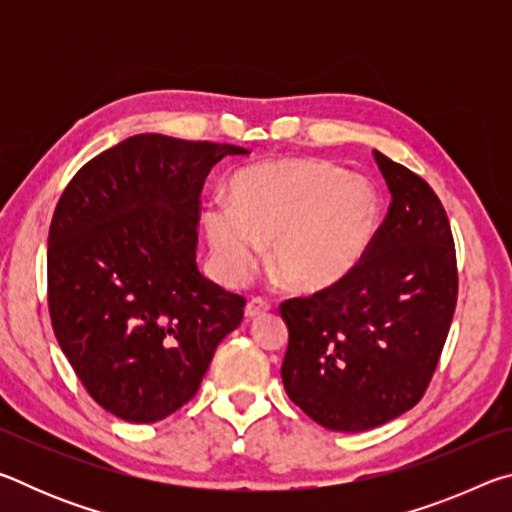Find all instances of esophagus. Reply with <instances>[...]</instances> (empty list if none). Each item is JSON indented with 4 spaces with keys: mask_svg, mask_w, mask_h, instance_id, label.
<instances>
[{
    "mask_svg": "<svg viewBox=\"0 0 512 512\" xmlns=\"http://www.w3.org/2000/svg\"><path fill=\"white\" fill-rule=\"evenodd\" d=\"M271 309V302H266L264 298H250L248 302H246V309H244V314H246V318H259L262 314H266V311Z\"/></svg>",
    "mask_w": 512,
    "mask_h": 512,
    "instance_id": "obj_1",
    "label": "esophagus"
}]
</instances>
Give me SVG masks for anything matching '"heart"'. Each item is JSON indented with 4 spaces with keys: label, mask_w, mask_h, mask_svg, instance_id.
I'll return each instance as SVG.
<instances>
[{
    "label": "heart",
    "mask_w": 512,
    "mask_h": 512,
    "mask_svg": "<svg viewBox=\"0 0 512 512\" xmlns=\"http://www.w3.org/2000/svg\"><path fill=\"white\" fill-rule=\"evenodd\" d=\"M381 198L368 178L325 160L253 164L228 183V205L203 207L214 266L225 282H244L262 246L284 287L318 293L343 282L368 253Z\"/></svg>",
    "instance_id": "obj_1"
}]
</instances>
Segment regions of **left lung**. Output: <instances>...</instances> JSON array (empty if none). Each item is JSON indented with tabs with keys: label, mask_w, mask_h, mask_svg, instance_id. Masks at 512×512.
Segmentation results:
<instances>
[{
	"label": "left lung",
	"mask_w": 512,
	"mask_h": 512,
	"mask_svg": "<svg viewBox=\"0 0 512 512\" xmlns=\"http://www.w3.org/2000/svg\"><path fill=\"white\" fill-rule=\"evenodd\" d=\"M391 207L357 268L332 289L280 305L284 391L332 431L379 427L420 402L452 325L458 273L436 192L375 151Z\"/></svg>",
	"instance_id": "obj_1"
}]
</instances>
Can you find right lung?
<instances>
[{
  "instance_id": "1",
  "label": "right lung",
  "mask_w": 512,
  "mask_h": 512,
  "mask_svg": "<svg viewBox=\"0 0 512 512\" xmlns=\"http://www.w3.org/2000/svg\"><path fill=\"white\" fill-rule=\"evenodd\" d=\"M232 144L144 133L83 164L49 228V316L85 391L126 422L196 395L246 300L196 266L201 192Z\"/></svg>"
}]
</instances>
